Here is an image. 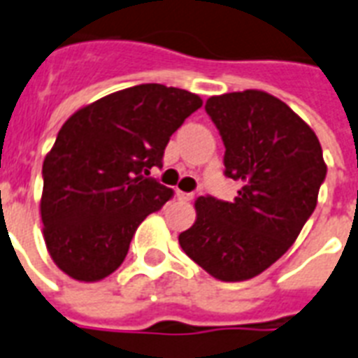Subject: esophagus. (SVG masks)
Returning <instances> with one entry per match:
<instances>
[{
    "mask_svg": "<svg viewBox=\"0 0 358 358\" xmlns=\"http://www.w3.org/2000/svg\"><path fill=\"white\" fill-rule=\"evenodd\" d=\"M177 198L181 199V201H190L194 198V194L190 192H181V190H177Z\"/></svg>",
    "mask_w": 358,
    "mask_h": 358,
    "instance_id": "esophagus-1",
    "label": "esophagus"
}]
</instances>
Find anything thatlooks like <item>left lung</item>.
<instances>
[{
    "instance_id": "1",
    "label": "left lung",
    "mask_w": 358,
    "mask_h": 358,
    "mask_svg": "<svg viewBox=\"0 0 358 358\" xmlns=\"http://www.w3.org/2000/svg\"><path fill=\"white\" fill-rule=\"evenodd\" d=\"M205 112L222 136L224 173L241 188L234 201L196 199V222L179 245L210 276L241 282L295 243L317 205L327 166L314 130L265 91L210 96Z\"/></svg>"
}]
</instances>
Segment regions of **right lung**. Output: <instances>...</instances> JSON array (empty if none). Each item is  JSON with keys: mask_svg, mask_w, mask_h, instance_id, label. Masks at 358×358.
Returning <instances> with one entry per match:
<instances>
[{"mask_svg": "<svg viewBox=\"0 0 358 358\" xmlns=\"http://www.w3.org/2000/svg\"><path fill=\"white\" fill-rule=\"evenodd\" d=\"M201 104L190 91L141 84L66 119L44 159L41 198L44 243L63 273L96 282L123 263L143 218L173 196L151 168Z\"/></svg>", "mask_w": 358, "mask_h": 358, "instance_id": "obj_1", "label": "right lung"}]
</instances>
